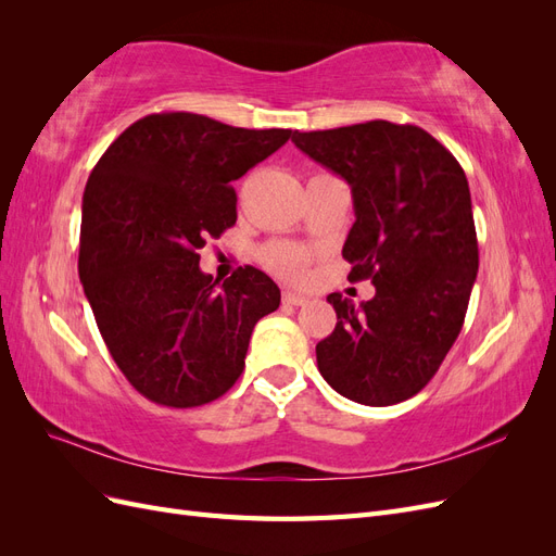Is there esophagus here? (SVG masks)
<instances>
[{
  "label": "esophagus",
  "instance_id": "34e87169",
  "mask_svg": "<svg viewBox=\"0 0 556 556\" xmlns=\"http://www.w3.org/2000/svg\"><path fill=\"white\" fill-rule=\"evenodd\" d=\"M306 301H308L306 296H301L296 292H282V304H288V306H304Z\"/></svg>",
  "mask_w": 556,
  "mask_h": 556
}]
</instances>
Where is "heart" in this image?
Instances as JSON below:
<instances>
[{"instance_id":"1","label":"heart","mask_w":556,"mask_h":556,"mask_svg":"<svg viewBox=\"0 0 556 556\" xmlns=\"http://www.w3.org/2000/svg\"><path fill=\"white\" fill-rule=\"evenodd\" d=\"M260 262L274 276L290 282H299L308 271L311 250L290 241H271L260 250Z\"/></svg>"}]
</instances>
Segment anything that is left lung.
I'll list each match as a JSON object with an SVG mask.
<instances>
[{"instance_id":"left-lung-1","label":"left lung","mask_w":556,"mask_h":556,"mask_svg":"<svg viewBox=\"0 0 556 556\" xmlns=\"http://www.w3.org/2000/svg\"><path fill=\"white\" fill-rule=\"evenodd\" d=\"M292 141L350 185L357 220L343 245L348 280L376 285L357 308L339 292L327 296L339 323L315 345L319 374L364 406L406 401L457 341L478 276L466 174L415 125L371 121L294 131Z\"/></svg>"}]
</instances>
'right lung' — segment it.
Segmentation results:
<instances>
[{
	"label": "right lung",
	"instance_id": "obj_1",
	"mask_svg": "<svg viewBox=\"0 0 556 556\" xmlns=\"http://www.w3.org/2000/svg\"><path fill=\"white\" fill-rule=\"evenodd\" d=\"M290 137L153 113L94 164L78 276L113 362L160 406H204L231 390L257 319L280 306L278 285L260 268L239 266L220 285L201 271L197 250L237 223L231 180Z\"/></svg>",
	"mask_w": 556,
	"mask_h": 556
}]
</instances>
